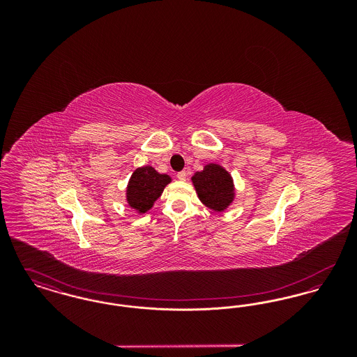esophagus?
<instances>
[{
  "label": "esophagus",
  "mask_w": 357,
  "mask_h": 357,
  "mask_svg": "<svg viewBox=\"0 0 357 357\" xmlns=\"http://www.w3.org/2000/svg\"><path fill=\"white\" fill-rule=\"evenodd\" d=\"M176 176H178V179H179V181H186L187 172L185 170L181 171V172H178V175H176Z\"/></svg>",
  "instance_id": "34e87169"
}]
</instances>
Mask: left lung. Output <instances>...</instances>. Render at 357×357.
I'll list each match as a JSON object with an SVG mask.
<instances>
[{"label":"left lung","instance_id":"1","mask_svg":"<svg viewBox=\"0 0 357 357\" xmlns=\"http://www.w3.org/2000/svg\"><path fill=\"white\" fill-rule=\"evenodd\" d=\"M192 183L199 199L213 210L221 211L233 201V179L218 165H207L192 176Z\"/></svg>","mask_w":357,"mask_h":357}]
</instances>
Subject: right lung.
<instances>
[{"instance_id":"obj_1","label":"right lung","mask_w":357,"mask_h":357,"mask_svg":"<svg viewBox=\"0 0 357 357\" xmlns=\"http://www.w3.org/2000/svg\"><path fill=\"white\" fill-rule=\"evenodd\" d=\"M170 181L169 175L156 172L151 166L137 169L132 174L127 188L128 204L137 211L146 213L160 197L163 188Z\"/></svg>"}]
</instances>
